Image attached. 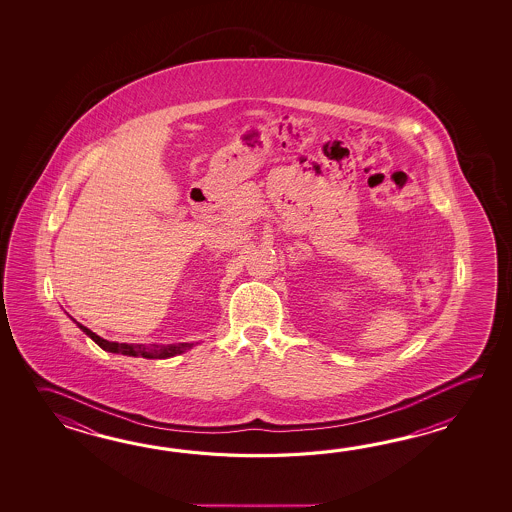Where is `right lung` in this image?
I'll return each mask as SVG.
<instances>
[{
    "mask_svg": "<svg viewBox=\"0 0 512 512\" xmlns=\"http://www.w3.org/2000/svg\"><path fill=\"white\" fill-rule=\"evenodd\" d=\"M78 327L93 338L97 342L98 346L111 353H122V355H130V357H144V359H168V357H174V355H181L185 353L186 349L192 348L194 344H170V346H144V344H119V342H108L104 338L95 335L91 329H87L86 326L78 324Z\"/></svg>",
    "mask_w": 512,
    "mask_h": 512,
    "instance_id": "obj_1",
    "label": "right lung"
}]
</instances>
